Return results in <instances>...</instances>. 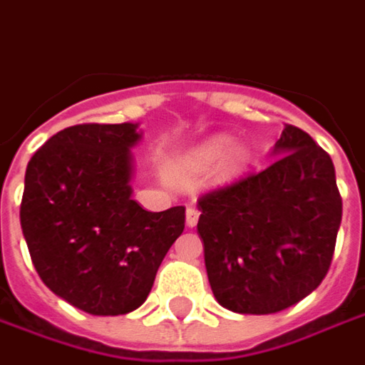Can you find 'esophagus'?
I'll list each match as a JSON object with an SVG mask.
<instances>
[{
  "label": "esophagus",
  "mask_w": 365,
  "mask_h": 365,
  "mask_svg": "<svg viewBox=\"0 0 365 365\" xmlns=\"http://www.w3.org/2000/svg\"><path fill=\"white\" fill-rule=\"evenodd\" d=\"M198 216H200V215H198L197 208L188 207V208H187V226H190V228H192V226H197Z\"/></svg>",
  "instance_id": "esophagus-1"
}]
</instances>
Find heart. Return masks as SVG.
<instances>
[{"mask_svg": "<svg viewBox=\"0 0 365 365\" xmlns=\"http://www.w3.org/2000/svg\"><path fill=\"white\" fill-rule=\"evenodd\" d=\"M230 147H232V140L226 139V137H216V139L208 140L207 145H202V147L197 150V155H195V165H197L198 168L215 167L218 160H222V158L228 155ZM245 160H246L245 150H240V149L232 150V153H230V157H228V163H226L228 173H236L238 168L245 165Z\"/></svg>", "mask_w": 365, "mask_h": 365, "instance_id": "1", "label": "heart"}]
</instances>
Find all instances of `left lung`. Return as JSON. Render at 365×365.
Here are the masks:
<instances>
[{
	"mask_svg": "<svg viewBox=\"0 0 365 365\" xmlns=\"http://www.w3.org/2000/svg\"><path fill=\"white\" fill-rule=\"evenodd\" d=\"M270 167L198 198L205 266L220 306L274 314L314 292L330 270L341 197L330 155L286 125Z\"/></svg>",
	"mask_w": 365,
	"mask_h": 365,
	"instance_id": "obj_1",
	"label": "left lung"
}]
</instances>
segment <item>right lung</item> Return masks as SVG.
I'll return each mask as SVG.
<instances>
[{"label":"right lung","instance_id":"add662e5","mask_svg":"<svg viewBox=\"0 0 365 365\" xmlns=\"http://www.w3.org/2000/svg\"><path fill=\"white\" fill-rule=\"evenodd\" d=\"M137 125L59 130L25 170L21 230L43 284L83 312L119 316L147 300L185 207L149 212L130 198Z\"/></svg>","mask_w":365,"mask_h":365}]
</instances>
